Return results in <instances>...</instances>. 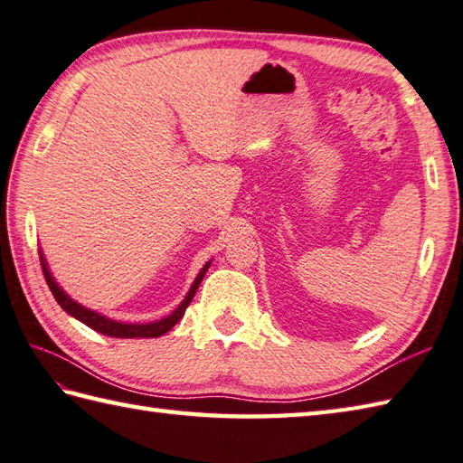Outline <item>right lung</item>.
<instances>
[{
    "mask_svg": "<svg viewBox=\"0 0 463 463\" xmlns=\"http://www.w3.org/2000/svg\"><path fill=\"white\" fill-rule=\"evenodd\" d=\"M39 260H42V269H43V274H45V280L49 284V290L53 292V297H55L59 307H61L67 314H71L73 318L83 322L85 326H90L95 332H101V334H105V336H113V338H156V336H163V334L169 332L175 326V324L183 318L186 307L191 304L196 290H199V287H201V280L204 279L206 270H209V267H211V260L204 264L201 272L196 274V279L191 284V288H189V292H186V297L183 298V302L169 314V317H165L161 320H155V322L129 324V322H119V320L107 318V317H103V314L95 312L91 308H85L83 304L75 302L61 287H59L57 280L53 279V274H52V270H49L47 260L43 257V250H39Z\"/></svg>",
    "mask_w": 463,
    "mask_h": 463,
    "instance_id": "right-lung-1",
    "label": "right lung"
}]
</instances>
